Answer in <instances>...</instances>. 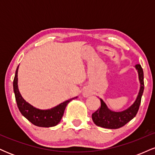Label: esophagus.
<instances>
[{
    "mask_svg": "<svg viewBox=\"0 0 155 155\" xmlns=\"http://www.w3.org/2000/svg\"><path fill=\"white\" fill-rule=\"evenodd\" d=\"M84 95L85 97H87V96L89 95V94L87 93V92H84Z\"/></svg>",
    "mask_w": 155,
    "mask_h": 155,
    "instance_id": "34e87169",
    "label": "esophagus"
}]
</instances>
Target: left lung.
<instances>
[{
	"mask_svg": "<svg viewBox=\"0 0 155 155\" xmlns=\"http://www.w3.org/2000/svg\"><path fill=\"white\" fill-rule=\"evenodd\" d=\"M136 68L138 73L140 88L138 92V97L130 107L123 111L115 112L112 111L108 108L102 99L101 100V107L92 114V118L94 123L99 127L108 129H117L124 126L129 122L132 119L136 117L138 113L141 101V97L144 90V82H143V71L140 64L136 65Z\"/></svg>",
	"mask_w": 155,
	"mask_h": 155,
	"instance_id": "left-lung-1",
	"label": "left lung"
}]
</instances>
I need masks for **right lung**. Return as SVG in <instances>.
Wrapping results in <instances>:
<instances>
[{
	"mask_svg": "<svg viewBox=\"0 0 155 155\" xmlns=\"http://www.w3.org/2000/svg\"><path fill=\"white\" fill-rule=\"evenodd\" d=\"M18 68L19 66L16 70L15 79L13 81V87L17 107H18L19 111L27 120L30 121L34 125L43 127H49L57 125L61 120L62 117L63 116L64 111H65L68 104L74 99L77 98V97L69 99L51 109L40 110L33 107V106H31L23 99L19 92L18 85H17Z\"/></svg>",
	"mask_w": 155,
	"mask_h": 155,
	"instance_id": "right-lung-1",
	"label": "right lung"
}]
</instances>
